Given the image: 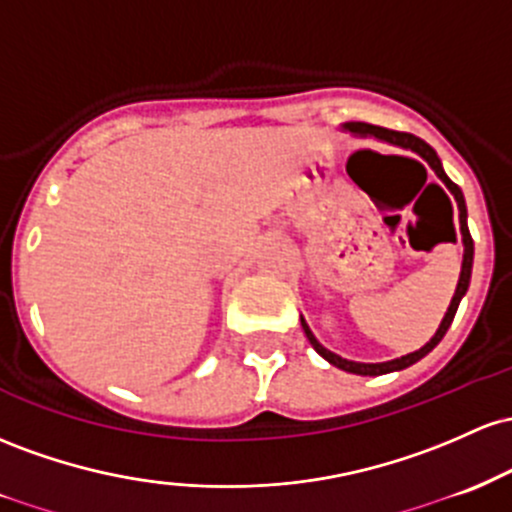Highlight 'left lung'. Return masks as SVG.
<instances>
[{
	"instance_id": "8db88e82",
	"label": "left lung",
	"mask_w": 512,
	"mask_h": 512,
	"mask_svg": "<svg viewBox=\"0 0 512 512\" xmlns=\"http://www.w3.org/2000/svg\"><path fill=\"white\" fill-rule=\"evenodd\" d=\"M343 130L353 132V135H360V137H377V140L389 142V145L411 149V152H416L418 157L426 159L430 169L435 171V176H438V179L445 183L447 188H450V193L455 195L457 210H459V234H462V244H464L462 273H459L455 297H452L450 307H447L445 317H442L438 331H435V336L430 338L426 346L413 350V353H409V355H401V358H396V360H387V363H355V360H346V358H341V355L331 353V350H326L324 346H321L317 338H314V333L309 331L307 321L302 319V329H304V333H307L309 343H312L314 350H317L321 358L329 360V363L336 365L338 370H346V372H353V375H363V377H367V375L377 377V375H387V372L404 370V367L418 363V360L426 358L430 350H433L442 341V336H445L447 329H450L452 319H455L459 302H462V297L467 295V290H469V280H472V263H474V241H472V234H469V227H467V205H464L462 188H459L457 183H452L450 176H447L445 171H442L440 157H438V154H435V149L430 147L428 142H423L421 137L411 135V132H396V130H387V128H380V125H370V123H346V125H343Z\"/></svg>"
}]
</instances>
